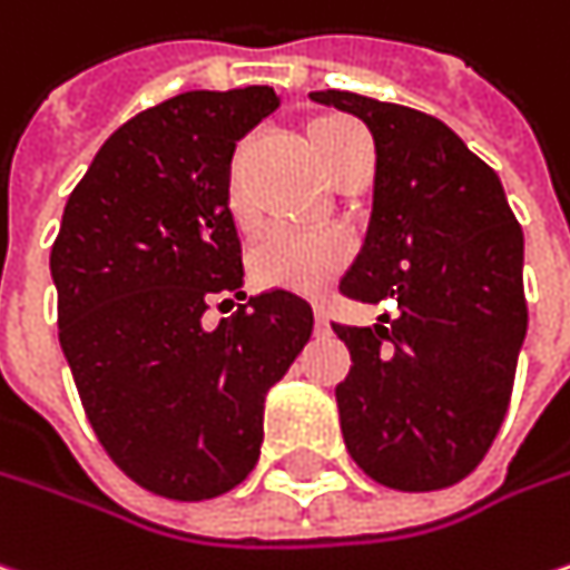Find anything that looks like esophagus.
<instances>
[{"label":"esophagus","mask_w":570,"mask_h":570,"mask_svg":"<svg viewBox=\"0 0 570 570\" xmlns=\"http://www.w3.org/2000/svg\"><path fill=\"white\" fill-rule=\"evenodd\" d=\"M315 332L318 334L328 332V315H325V309H322V306H315Z\"/></svg>","instance_id":"esophagus-1"}]
</instances>
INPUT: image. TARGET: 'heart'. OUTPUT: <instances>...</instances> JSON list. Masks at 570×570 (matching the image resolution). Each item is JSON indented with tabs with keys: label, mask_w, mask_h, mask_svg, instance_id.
Segmentation results:
<instances>
[{
	"label": "heart",
	"mask_w": 570,
	"mask_h": 570,
	"mask_svg": "<svg viewBox=\"0 0 570 570\" xmlns=\"http://www.w3.org/2000/svg\"><path fill=\"white\" fill-rule=\"evenodd\" d=\"M344 120H318L312 127V139L334 130ZM242 153L229 165V213L242 229H248L255 223L252 200L242 185ZM351 236L341 229H289L277 226L267 229L264 236L255 238L252 252H248V267L252 277L261 286H281V289H296V293H322L332 284L334 277L344 271V264L351 261Z\"/></svg>",
	"instance_id": "b5f03b06"
}]
</instances>
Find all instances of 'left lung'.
Segmentation results:
<instances>
[{"instance_id": "1", "label": "left lung", "mask_w": 570, "mask_h": 570, "mask_svg": "<svg viewBox=\"0 0 570 570\" xmlns=\"http://www.w3.org/2000/svg\"><path fill=\"white\" fill-rule=\"evenodd\" d=\"M309 98L360 117L376 142L370 229L341 293L399 303L389 328L334 325L354 360L334 389L347 453L385 488H450L508 414L527 337L520 223L443 120L354 91Z\"/></svg>"}]
</instances>
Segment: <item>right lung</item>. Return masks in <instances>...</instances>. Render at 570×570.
<instances>
[{"instance_id":"obj_1","label":"right lung","mask_w":570,"mask_h":570,"mask_svg":"<svg viewBox=\"0 0 570 570\" xmlns=\"http://www.w3.org/2000/svg\"><path fill=\"white\" fill-rule=\"evenodd\" d=\"M277 105L274 88L248 86L137 114L69 194L50 252L60 347L88 424L124 475L171 501L248 479L264 395L315 322L289 289H242L229 165ZM226 292L237 312L207 330L203 312Z\"/></svg>"}]
</instances>
